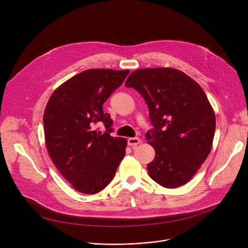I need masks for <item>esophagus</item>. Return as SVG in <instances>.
Returning a JSON list of instances; mask_svg holds the SVG:
<instances>
[{"label":"esophagus","mask_w":248,"mask_h":248,"mask_svg":"<svg viewBox=\"0 0 248 248\" xmlns=\"http://www.w3.org/2000/svg\"><path fill=\"white\" fill-rule=\"evenodd\" d=\"M139 143H140V139H139L138 137H129V138L127 139V144H128L130 147H132V148L136 147Z\"/></svg>","instance_id":"esophagus-1"}]
</instances>
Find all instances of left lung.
I'll return each mask as SVG.
<instances>
[{
	"mask_svg": "<svg viewBox=\"0 0 248 248\" xmlns=\"http://www.w3.org/2000/svg\"><path fill=\"white\" fill-rule=\"evenodd\" d=\"M142 96L154 128L146 133L155 149L147 165L150 178L166 188L188 183L213 144L216 117L201 86L171 67L142 68L125 81Z\"/></svg>",
	"mask_w": 248,
	"mask_h": 248,
	"instance_id": "1",
	"label": "left lung"
}]
</instances>
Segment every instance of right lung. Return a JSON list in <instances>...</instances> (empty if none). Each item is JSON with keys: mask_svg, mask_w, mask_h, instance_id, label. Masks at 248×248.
Masks as SVG:
<instances>
[{"mask_svg": "<svg viewBox=\"0 0 248 248\" xmlns=\"http://www.w3.org/2000/svg\"><path fill=\"white\" fill-rule=\"evenodd\" d=\"M129 70L90 68L67 79L44 111L45 143L54 165L76 190L95 194L107 186L125 155L127 140L111 136L113 121L103 104ZM99 121L108 128L94 130Z\"/></svg>", "mask_w": 248, "mask_h": 248, "instance_id": "obj_1", "label": "right lung"}]
</instances>
